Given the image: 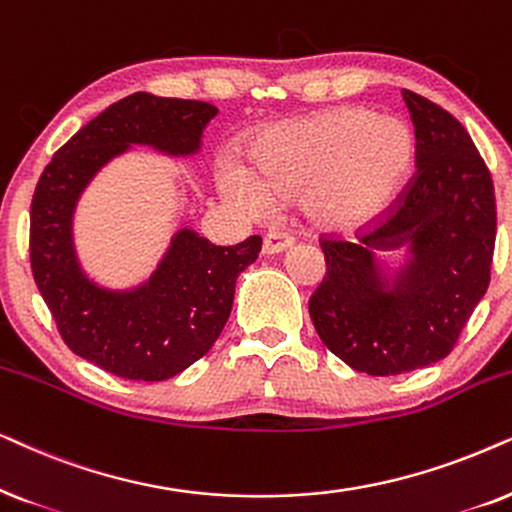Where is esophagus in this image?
<instances>
[{
    "label": "esophagus",
    "instance_id": "34e87169",
    "mask_svg": "<svg viewBox=\"0 0 512 512\" xmlns=\"http://www.w3.org/2000/svg\"><path fill=\"white\" fill-rule=\"evenodd\" d=\"M295 238L285 231H269L264 236V255H278V252H285L288 248H292Z\"/></svg>",
    "mask_w": 512,
    "mask_h": 512
}]
</instances>
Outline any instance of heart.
I'll list each match as a JSON object with an SVG mask.
<instances>
[{
  "label": "heart",
  "mask_w": 512,
  "mask_h": 512,
  "mask_svg": "<svg viewBox=\"0 0 512 512\" xmlns=\"http://www.w3.org/2000/svg\"><path fill=\"white\" fill-rule=\"evenodd\" d=\"M417 168V138L405 121L370 107H335L269 128L252 147V168L227 161L220 189L250 217L274 199L304 196V213L327 234H358L398 206Z\"/></svg>",
  "instance_id": "1"
}]
</instances>
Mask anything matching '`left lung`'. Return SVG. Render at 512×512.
<instances>
[{"mask_svg": "<svg viewBox=\"0 0 512 512\" xmlns=\"http://www.w3.org/2000/svg\"><path fill=\"white\" fill-rule=\"evenodd\" d=\"M403 98L419 173L398 210L360 243L323 241L325 278L309 302L327 349L372 377L449 356L485 297L496 241L492 175L468 131L435 102L412 91Z\"/></svg>", "mask_w": 512, "mask_h": 512, "instance_id": "8db88e82", "label": "left lung"}]
</instances>
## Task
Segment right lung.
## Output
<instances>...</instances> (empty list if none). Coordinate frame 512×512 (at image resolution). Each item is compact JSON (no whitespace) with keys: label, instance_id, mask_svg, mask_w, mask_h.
I'll return each instance as SVG.
<instances>
[{"label":"right lung","instance_id":"add662e5","mask_svg":"<svg viewBox=\"0 0 512 512\" xmlns=\"http://www.w3.org/2000/svg\"><path fill=\"white\" fill-rule=\"evenodd\" d=\"M217 107L133 93L109 105L53 154L30 208L32 276L65 344L88 363L133 381L175 377L206 356L227 323L236 278L257 260L262 238L215 245L194 229L170 236L149 278L107 288L81 267L74 213L93 177L133 147L187 159L201 152Z\"/></svg>","mask_w":512,"mask_h":512}]
</instances>
